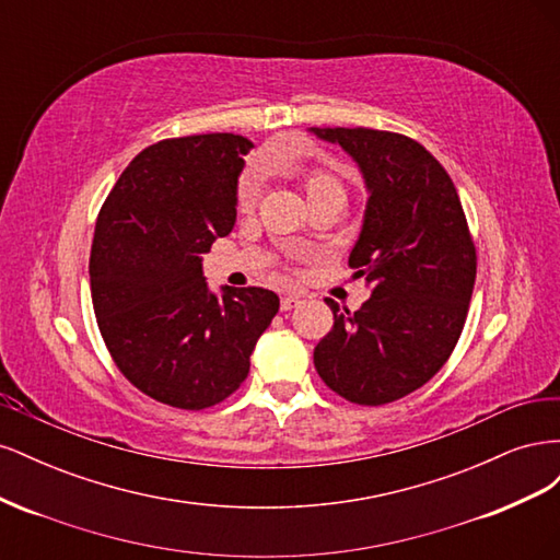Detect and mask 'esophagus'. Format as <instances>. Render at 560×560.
I'll return each instance as SVG.
<instances>
[{
  "mask_svg": "<svg viewBox=\"0 0 560 560\" xmlns=\"http://www.w3.org/2000/svg\"><path fill=\"white\" fill-rule=\"evenodd\" d=\"M296 303H299V296H282L280 299V311H284V313L292 311Z\"/></svg>",
  "mask_w": 560,
  "mask_h": 560,
  "instance_id": "esophagus-1",
  "label": "esophagus"
}]
</instances>
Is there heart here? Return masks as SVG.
I'll return each mask as SVG.
<instances>
[{
    "label": "heart",
    "mask_w": 560,
    "mask_h": 560,
    "mask_svg": "<svg viewBox=\"0 0 560 560\" xmlns=\"http://www.w3.org/2000/svg\"><path fill=\"white\" fill-rule=\"evenodd\" d=\"M299 182L308 202L325 196H343V186L338 182V177L331 175L329 171H322V167H301ZM257 196H259L257 175L245 173L238 184V210L249 212L254 208V202H257Z\"/></svg>",
    "instance_id": "b5f03b06"
}]
</instances>
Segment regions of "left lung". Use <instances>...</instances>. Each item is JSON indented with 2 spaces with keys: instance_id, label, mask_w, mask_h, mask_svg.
Here are the masks:
<instances>
[{
  "instance_id": "left-lung-1",
  "label": "left lung",
  "mask_w": 560,
  "mask_h": 560,
  "mask_svg": "<svg viewBox=\"0 0 560 560\" xmlns=\"http://www.w3.org/2000/svg\"><path fill=\"white\" fill-rule=\"evenodd\" d=\"M358 163L366 186L360 238L348 266L371 296L341 313L315 346L319 378L352 404L381 406L425 385L463 334L477 278L467 219L453 179L406 135L311 128Z\"/></svg>"
}]
</instances>
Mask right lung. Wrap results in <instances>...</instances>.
<instances>
[{
  "instance_id": "add662e5",
  "label": "right lung",
  "mask_w": 560,
  "mask_h": 560,
  "mask_svg": "<svg viewBox=\"0 0 560 560\" xmlns=\"http://www.w3.org/2000/svg\"><path fill=\"white\" fill-rule=\"evenodd\" d=\"M254 144L210 132L147 147L97 214L91 294L121 374L151 399L200 411L241 387L280 308L261 287L210 292L202 254L235 224L238 177Z\"/></svg>"
}]
</instances>
